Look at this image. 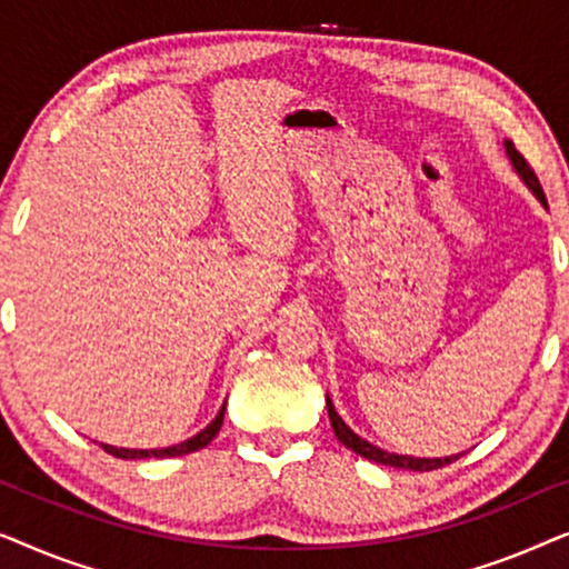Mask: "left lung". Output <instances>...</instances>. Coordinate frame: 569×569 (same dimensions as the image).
<instances>
[{
	"label": "left lung",
	"instance_id": "obj_1",
	"mask_svg": "<svg viewBox=\"0 0 569 569\" xmlns=\"http://www.w3.org/2000/svg\"><path fill=\"white\" fill-rule=\"evenodd\" d=\"M505 152H508V158L512 162V168H516V173L523 178L528 189L536 193V199H539L541 204L547 207V197H543L539 178H536V173L531 170V166H528V162H526L523 154L516 150V144H512V142H505ZM326 409H329V419H331L333 435H337L339 442H345V446L349 450H355L357 456L368 458V461H376L380 466H393V469H411V471H432V469H442V466L453 463L456 458L461 456V453H458V456H446V458H411V456L388 453V450L372 446V442L360 438V435H357L352 427H349L345 419L337 415V409H333V403H331L329 396H326Z\"/></svg>",
	"mask_w": 569,
	"mask_h": 569
}]
</instances>
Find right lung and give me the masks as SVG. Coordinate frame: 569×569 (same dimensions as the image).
Here are the masks:
<instances>
[{"mask_svg": "<svg viewBox=\"0 0 569 569\" xmlns=\"http://www.w3.org/2000/svg\"><path fill=\"white\" fill-rule=\"evenodd\" d=\"M222 419H224V403L222 409L217 411V417L209 422L204 430L199 435H193V438L178 442V446H170V448H152V450H137V448H116V446H106V442H100V448L106 450V453H111L116 458H173V456H186V453H193V450L209 446V442L214 440V435L220 432L222 427Z\"/></svg>", "mask_w": 569, "mask_h": 569, "instance_id": "add662e5", "label": "right lung"}]
</instances>
